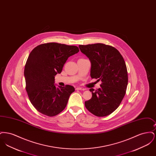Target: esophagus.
<instances>
[{
  "label": "esophagus",
  "mask_w": 156,
  "mask_h": 156,
  "mask_svg": "<svg viewBox=\"0 0 156 156\" xmlns=\"http://www.w3.org/2000/svg\"><path fill=\"white\" fill-rule=\"evenodd\" d=\"M76 90H85V88H82V87H77V88H76Z\"/></svg>",
  "instance_id": "34e87169"
}]
</instances>
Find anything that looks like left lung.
Here are the masks:
<instances>
[{"instance_id": "8db88e82", "label": "left lung", "mask_w": 156, "mask_h": 156, "mask_svg": "<svg viewBox=\"0 0 156 156\" xmlns=\"http://www.w3.org/2000/svg\"><path fill=\"white\" fill-rule=\"evenodd\" d=\"M91 63L90 77L101 81V88H90L92 97L85 102L86 108L98 117L111 114L126 94L128 75L126 64L119 51L111 45L97 43L80 45Z\"/></svg>"}]
</instances>
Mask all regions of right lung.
<instances>
[{
	"instance_id": "right-lung-1",
	"label": "right lung",
	"mask_w": 156,
	"mask_h": 156,
	"mask_svg": "<svg viewBox=\"0 0 156 156\" xmlns=\"http://www.w3.org/2000/svg\"><path fill=\"white\" fill-rule=\"evenodd\" d=\"M79 51L75 45L48 43L38 45L31 51L24 75L28 97L37 111L51 117L65 109L75 88L68 85L56 87L54 78L61 73L68 57Z\"/></svg>"
}]
</instances>
